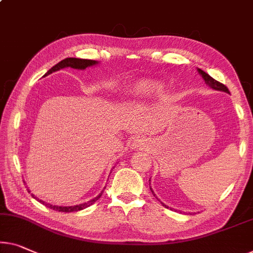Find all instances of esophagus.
<instances>
[{"label": "esophagus", "instance_id": "34e87169", "mask_svg": "<svg viewBox=\"0 0 253 253\" xmlns=\"http://www.w3.org/2000/svg\"><path fill=\"white\" fill-rule=\"evenodd\" d=\"M143 145H144V139L142 137H136L133 139V142H131V149H139V148H143Z\"/></svg>", "mask_w": 253, "mask_h": 253}]
</instances>
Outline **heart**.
Masks as SVG:
<instances>
[{
  "mask_svg": "<svg viewBox=\"0 0 253 253\" xmlns=\"http://www.w3.org/2000/svg\"><path fill=\"white\" fill-rule=\"evenodd\" d=\"M160 89L161 86L158 85L157 83L143 82L135 86L134 89L131 90V95L134 97H138V99H145V97H150L153 94L160 92Z\"/></svg>",
  "mask_w": 253,
  "mask_h": 253,
  "instance_id": "obj_1",
  "label": "heart"
}]
</instances>
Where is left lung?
<instances>
[{
    "label": "left lung",
    "mask_w": 253,
    "mask_h": 253,
    "mask_svg": "<svg viewBox=\"0 0 253 253\" xmlns=\"http://www.w3.org/2000/svg\"><path fill=\"white\" fill-rule=\"evenodd\" d=\"M198 71H199V74L201 75L202 76V78L205 79V82H206V84L209 86V87H211V88H213V89H216V90H221V92H226V93H229V90H228V88L226 87V86L224 85V84H221V83H219V82H217L216 79H213L212 77L211 76H209L208 74L207 73H205V71L203 70H201V69H198ZM151 188V187H150ZM151 192H152L153 193V195L154 197H156V194H154V192L152 191V188H151ZM163 203V202H161ZM163 206L164 207H167L166 205H164L163 203Z\"/></svg>",
    "instance_id": "1"
}]
</instances>
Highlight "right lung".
Listing matches in <instances>:
<instances>
[{
  "label": "right lung",
  "instance_id": "1",
  "mask_svg": "<svg viewBox=\"0 0 253 253\" xmlns=\"http://www.w3.org/2000/svg\"><path fill=\"white\" fill-rule=\"evenodd\" d=\"M97 61H95V60H87V59H78V58H67L65 60H62V61H60L59 63H56L55 66H53L51 68L50 70L47 71L46 74L44 75V76H47V75H50L52 73H54V71H58L60 69H63V68H74V69H82L84 70L86 69L87 67H90V66H94L96 65ZM28 192L30 193L29 188H27ZM103 192H101V193L97 195L96 198H94L93 200H90V201H87L85 203H82V205H77V206H70V207H61V206H53V205H48V203H45L43 200H40L39 198H36L35 195L32 194V197L34 199H36L37 201H40L41 203H43L44 206H46L47 208H51L53 209L55 211H62V212H73V211H79V210H83L85 208H87V207L92 206L94 202L97 201L101 198V195H102Z\"/></svg>",
  "mask_w": 253,
  "mask_h": 253
}]
</instances>
